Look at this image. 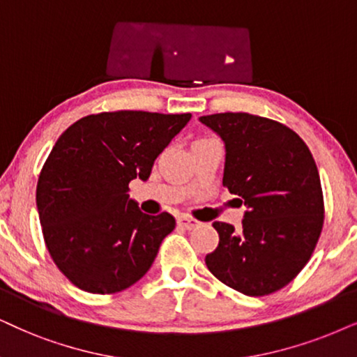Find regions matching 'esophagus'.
Segmentation results:
<instances>
[{"mask_svg": "<svg viewBox=\"0 0 357 357\" xmlns=\"http://www.w3.org/2000/svg\"><path fill=\"white\" fill-rule=\"evenodd\" d=\"M178 224L181 225V227L188 229V231H191V229H194L197 225V222L191 218H188V215H181V218H178Z\"/></svg>", "mask_w": 357, "mask_h": 357, "instance_id": "obj_1", "label": "esophagus"}]
</instances>
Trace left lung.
I'll return each instance as SVG.
<instances>
[{
    "label": "left lung",
    "mask_w": 357,
    "mask_h": 357,
    "mask_svg": "<svg viewBox=\"0 0 357 357\" xmlns=\"http://www.w3.org/2000/svg\"><path fill=\"white\" fill-rule=\"evenodd\" d=\"M199 121L224 142V186L245 206L242 227L214 222L218 249L206 255L215 278L249 296L283 288L310 260L323 227L317 163L288 126L250 114Z\"/></svg>",
    "instance_id": "left-lung-1"
}]
</instances>
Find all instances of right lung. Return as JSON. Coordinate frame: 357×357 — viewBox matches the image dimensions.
Segmentation results:
<instances>
[{"instance_id":"add662e5","label":"right lung","mask_w":357,"mask_h":357,"mask_svg":"<svg viewBox=\"0 0 357 357\" xmlns=\"http://www.w3.org/2000/svg\"><path fill=\"white\" fill-rule=\"evenodd\" d=\"M191 114L103 112L59 137L36 189L40 227L52 260L75 287L115 293L150 270L176 220L150 215L128 196Z\"/></svg>"}]
</instances>
